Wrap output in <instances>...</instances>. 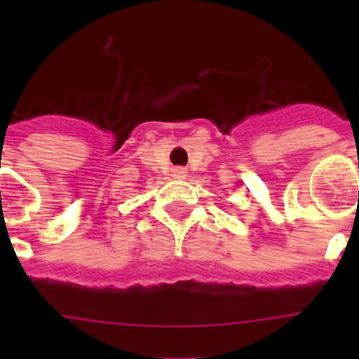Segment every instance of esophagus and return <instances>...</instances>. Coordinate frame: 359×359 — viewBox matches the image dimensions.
<instances>
[{"instance_id": "obj_1", "label": "esophagus", "mask_w": 359, "mask_h": 359, "mask_svg": "<svg viewBox=\"0 0 359 359\" xmlns=\"http://www.w3.org/2000/svg\"><path fill=\"white\" fill-rule=\"evenodd\" d=\"M174 176H176V177H185L187 176V170L182 169V167H177V169H174Z\"/></svg>"}]
</instances>
